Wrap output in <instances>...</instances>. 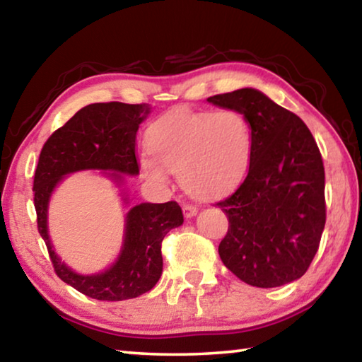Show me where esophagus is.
Segmentation results:
<instances>
[{
  "label": "esophagus",
  "mask_w": 362,
  "mask_h": 362,
  "mask_svg": "<svg viewBox=\"0 0 362 362\" xmlns=\"http://www.w3.org/2000/svg\"><path fill=\"white\" fill-rule=\"evenodd\" d=\"M196 214H198V207L193 204H183V216H185L187 218L194 217Z\"/></svg>",
  "instance_id": "34e87169"
}]
</instances>
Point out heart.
Returning a JSON list of instances; mask_svg holds the SVG:
<instances>
[{
  "label": "heart",
  "instance_id": "1",
  "mask_svg": "<svg viewBox=\"0 0 362 362\" xmlns=\"http://www.w3.org/2000/svg\"><path fill=\"white\" fill-rule=\"evenodd\" d=\"M146 146L151 156L140 159L146 179L166 183L170 170L189 194L207 199L231 192L247 175L254 132L236 110L177 108L148 127Z\"/></svg>",
  "mask_w": 362,
  "mask_h": 362
}]
</instances>
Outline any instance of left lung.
<instances>
[{
    "label": "left lung",
    "instance_id": "1",
    "mask_svg": "<svg viewBox=\"0 0 362 362\" xmlns=\"http://www.w3.org/2000/svg\"><path fill=\"white\" fill-rule=\"evenodd\" d=\"M249 121L254 150L246 179L216 206L228 217L223 265L244 283L279 287L302 278L326 225L324 166L305 122L252 88L212 95Z\"/></svg>",
    "mask_w": 362,
    "mask_h": 362
}]
</instances>
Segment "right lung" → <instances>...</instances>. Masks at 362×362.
I'll return each instance as SVG.
<instances>
[{"label": "right lung", "instance_id": "add662e5", "mask_svg": "<svg viewBox=\"0 0 362 362\" xmlns=\"http://www.w3.org/2000/svg\"><path fill=\"white\" fill-rule=\"evenodd\" d=\"M148 113V103H90L59 127L40 153L33 180L38 231L57 276L90 298L119 302L155 287L163 273L161 243L170 230L183 223L180 206L168 201L131 207L118 259L105 272L79 274L54 252L47 233L49 199L57 183L78 170H113L107 175L116 185H121L122 174L137 175L136 137L140 122Z\"/></svg>", "mask_w": 362, "mask_h": 362}]
</instances>
